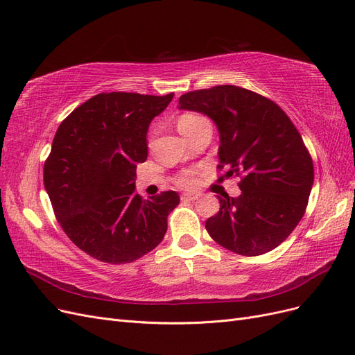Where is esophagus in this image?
Segmentation results:
<instances>
[{
    "mask_svg": "<svg viewBox=\"0 0 355 355\" xmlns=\"http://www.w3.org/2000/svg\"><path fill=\"white\" fill-rule=\"evenodd\" d=\"M182 198L189 200V201H194V200L200 198V194H197V192H185V194H182Z\"/></svg>",
    "mask_w": 355,
    "mask_h": 355,
    "instance_id": "34e87169",
    "label": "esophagus"
}]
</instances>
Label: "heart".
<instances>
[{
    "mask_svg": "<svg viewBox=\"0 0 355 355\" xmlns=\"http://www.w3.org/2000/svg\"><path fill=\"white\" fill-rule=\"evenodd\" d=\"M206 124H210L209 120L206 116H202L200 114L187 112V114H182L178 118V130L185 137L191 136L192 133H196L200 127L206 125ZM176 182H178V185L185 187V188L194 187L196 182H197L196 180V173H194V171H187V173L180 175Z\"/></svg>",
    "mask_w": 355,
    "mask_h": 355,
    "instance_id": "b5f03b06",
    "label": "heart"
}]
</instances>
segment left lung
<instances>
[{
    "label": "left lung",
    "mask_w": 355,
    "mask_h": 355,
    "mask_svg": "<svg viewBox=\"0 0 355 355\" xmlns=\"http://www.w3.org/2000/svg\"><path fill=\"white\" fill-rule=\"evenodd\" d=\"M179 110L211 118L220 137L218 167L241 178L240 197H218L220 209L206 220L210 237L243 256L280 245L302 219L314 184L313 158L287 114L237 85L182 94Z\"/></svg>",
    "instance_id": "left-lung-1"
}]
</instances>
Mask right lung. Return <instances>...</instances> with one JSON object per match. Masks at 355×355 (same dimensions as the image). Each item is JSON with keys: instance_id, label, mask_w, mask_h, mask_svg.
Masks as SVG:
<instances>
[{"instance_id": "obj_1", "label": "right lung", "mask_w": 355, "mask_h": 355, "mask_svg": "<svg viewBox=\"0 0 355 355\" xmlns=\"http://www.w3.org/2000/svg\"><path fill=\"white\" fill-rule=\"evenodd\" d=\"M173 96L101 93L58 128L44 163V187L62 230L94 259L130 263L164 239L178 192L145 200L135 180L137 163L148 157V127Z\"/></svg>"}]
</instances>
